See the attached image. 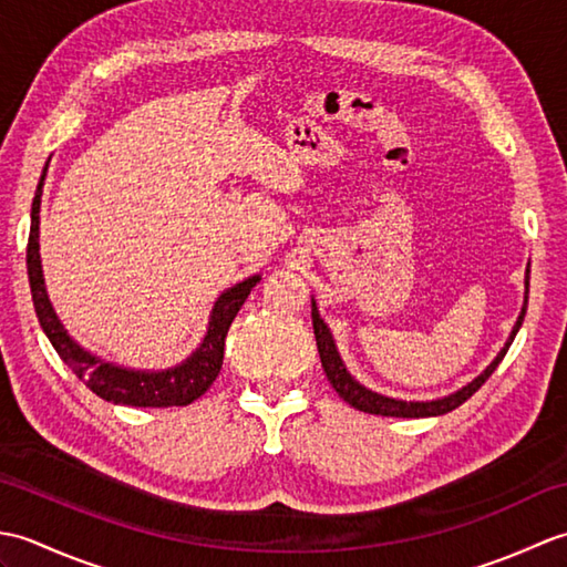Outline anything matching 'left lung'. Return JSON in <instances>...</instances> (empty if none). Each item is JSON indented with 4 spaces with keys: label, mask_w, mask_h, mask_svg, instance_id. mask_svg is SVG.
I'll return each instance as SVG.
<instances>
[{
    "label": "left lung",
    "mask_w": 567,
    "mask_h": 567,
    "mask_svg": "<svg viewBox=\"0 0 567 567\" xmlns=\"http://www.w3.org/2000/svg\"><path fill=\"white\" fill-rule=\"evenodd\" d=\"M526 295H528V270H526ZM526 302H528V297H524L522 315H519V319H516L514 329H512V336H509V341L504 343V348L497 353V358L492 360V363H489L483 372H480V375H477L473 382H467L465 388H461V390L449 394V396H441V400H431V402L392 400V396H384V394H378V392L368 390L365 384H360V382L351 375V372L346 370L343 360H341V355H339V348H336V343H333V336H331L327 323H323V319L319 317L317 302H311V323H315V336H317V348H319V358H321L323 372H327L329 382L333 384V390L339 392V396H341L343 402H348L351 406L360 409V412H365V414L421 419V416H441V414H449V412H453L455 406H461L465 400H470V396H473L480 388H483V384L487 382V378H489L492 372L497 370V365L502 363V358L507 355L516 331L522 329V321H524V317H526Z\"/></svg>",
    "instance_id": "left-lung-1"
}]
</instances>
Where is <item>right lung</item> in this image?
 Wrapping results in <instances>:
<instances>
[{"instance_id": "obj_1", "label": "right lung", "mask_w": 567, "mask_h": 567, "mask_svg": "<svg viewBox=\"0 0 567 567\" xmlns=\"http://www.w3.org/2000/svg\"><path fill=\"white\" fill-rule=\"evenodd\" d=\"M48 165L43 167L39 189L31 204V234H29V248H27V268H29V285L31 297L35 307V317L41 321V329L53 343L60 360L75 372V375L87 384V388L102 396V400L112 404H126V406H187L212 388V382L219 378V370L224 363V343L231 321L236 319L238 309L244 307L250 290L260 282V275H252L248 280L238 282L216 299L212 309L209 329L199 348L192 353L185 363L167 370H128L118 368L114 363L92 355L90 351L72 339L60 323L55 309L48 299L45 282H43V268H41V252H39V212H41V195H43V179H45Z\"/></svg>"}]
</instances>
